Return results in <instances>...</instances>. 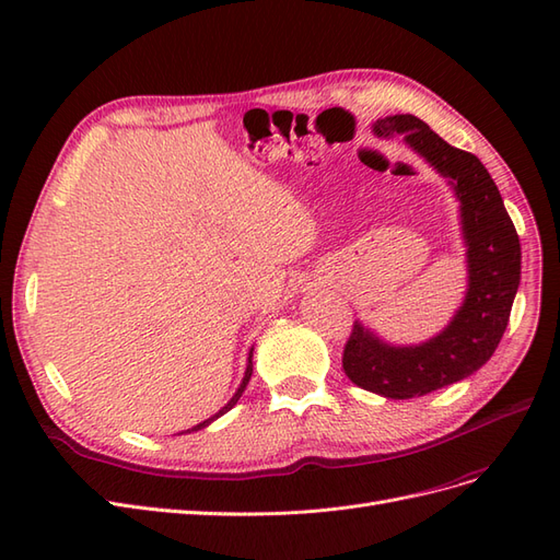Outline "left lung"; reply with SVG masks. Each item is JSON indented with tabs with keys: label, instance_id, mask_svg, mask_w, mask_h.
<instances>
[{
	"label": "left lung",
	"instance_id": "8db88e82",
	"mask_svg": "<svg viewBox=\"0 0 560 560\" xmlns=\"http://www.w3.org/2000/svg\"><path fill=\"white\" fill-rule=\"evenodd\" d=\"M378 138L401 135L418 156L446 177L460 200L467 247V292L448 325L418 346H389L358 319L343 350L346 376L387 399H411L481 369L500 343L521 282V243L483 163L444 142L425 121L395 114L376 121Z\"/></svg>",
	"mask_w": 560,
	"mask_h": 560
}]
</instances>
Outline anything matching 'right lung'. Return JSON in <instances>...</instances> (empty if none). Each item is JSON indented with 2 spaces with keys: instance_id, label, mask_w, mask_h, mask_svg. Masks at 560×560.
Wrapping results in <instances>:
<instances>
[{
  "instance_id": "obj_1",
  "label": "right lung",
  "mask_w": 560,
  "mask_h": 560,
  "mask_svg": "<svg viewBox=\"0 0 560 560\" xmlns=\"http://www.w3.org/2000/svg\"><path fill=\"white\" fill-rule=\"evenodd\" d=\"M254 350V348H252ZM252 350H249V358H247V369H245V376H243V381H241V385H238V389H235V395L229 399V404L226 406H222V409H219L214 416H210L208 420H202V422H198V425H194L191 430H186V432H198V430H202V428H208L210 422H214L219 416H224L226 411H231L235 404H238V399L243 397V393H245V387H247V383H249V378H252ZM184 434V432H182Z\"/></svg>"
}]
</instances>
